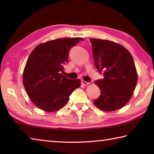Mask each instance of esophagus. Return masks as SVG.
<instances>
[{"mask_svg": "<svg viewBox=\"0 0 154 154\" xmlns=\"http://www.w3.org/2000/svg\"><path fill=\"white\" fill-rule=\"evenodd\" d=\"M90 83H89V82H85L84 80H82V84H83V85H89Z\"/></svg>", "mask_w": 154, "mask_h": 154, "instance_id": "34e87169", "label": "esophagus"}]
</instances>
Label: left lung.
Segmentation results:
<instances>
[{
  "mask_svg": "<svg viewBox=\"0 0 154 154\" xmlns=\"http://www.w3.org/2000/svg\"><path fill=\"white\" fill-rule=\"evenodd\" d=\"M93 58L104 78L96 81L100 90L94 104L104 111H113L128 103L138 81L137 71L131 54L119 43L90 38Z\"/></svg>",
  "mask_w": 154,
  "mask_h": 154,
  "instance_id": "obj_1",
  "label": "left lung"
}]
</instances>
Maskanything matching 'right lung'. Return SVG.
Listing matches in <instances>:
<instances>
[{
  "label": "right lung",
  "mask_w": 154,
  "mask_h": 154,
  "mask_svg": "<svg viewBox=\"0 0 154 154\" xmlns=\"http://www.w3.org/2000/svg\"><path fill=\"white\" fill-rule=\"evenodd\" d=\"M83 38H62L38 45L31 52L23 72L28 96L41 110L54 112L69 102V96L81 85L79 79L62 75L69 51Z\"/></svg>",
  "instance_id": "1"
}]
</instances>
